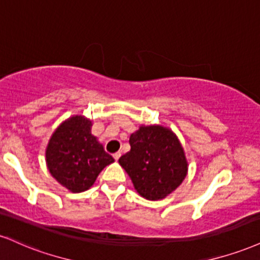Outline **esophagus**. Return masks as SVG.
Returning <instances> with one entry per match:
<instances>
[{"instance_id": "34e87169", "label": "esophagus", "mask_w": 260, "mask_h": 260, "mask_svg": "<svg viewBox=\"0 0 260 260\" xmlns=\"http://www.w3.org/2000/svg\"><path fill=\"white\" fill-rule=\"evenodd\" d=\"M120 157H121V152H115V154H114V158H115V160L117 161Z\"/></svg>"}]
</instances>
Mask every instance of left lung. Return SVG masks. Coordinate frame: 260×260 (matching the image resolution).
Listing matches in <instances>:
<instances>
[{
  "mask_svg": "<svg viewBox=\"0 0 260 260\" xmlns=\"http://www.w3.org/2000/svg\"><path fill=\"white\" fill-rule=\"evenodd\" d=\"M131 150L118 164L134 189L150 201L167 198L185 179L189 164L177 134L162 124H142L131 134Z\"/></svg>",
  "mask_w": 260,
  "mask_h": 260,
  "instance_id": "obj_1",
  "label": "left lung"
}]
</instances>
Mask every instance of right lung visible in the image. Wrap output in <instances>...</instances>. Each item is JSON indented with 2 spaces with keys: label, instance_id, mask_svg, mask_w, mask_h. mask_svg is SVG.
Segmentation results:
<instances>
[{
  "label": "right lung",
  "instance_id": "1",
  "mask_svg": "<svg viewBox=\"0 0 260 260\" xmlns=\"http://www.w3.org/2000/svg\"><path fill=\"white\" fill-rule=\"evenodd\" d=\"M92 121L82 115L62 121L46 148V165L52 177L71 192H82L114 157L92 134Z\"/></svg>",
  "mask_w": 260,
  "mask_h": 260
}]
</instances>
